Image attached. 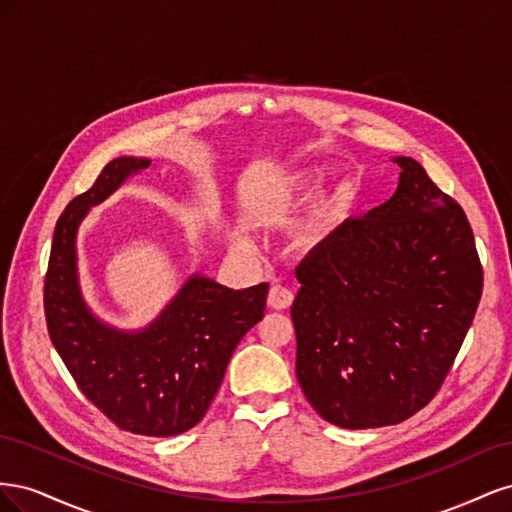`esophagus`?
<instances>
[{"mask_svg":"<svg viewBox=\"0 0 512 512\" xmlns=\"http://www.w3.org/2000/svg\"><path fill=\"white\" fill-rule=\"evenodd\" d=\"M292 301H294L292 290H288L286 286H271L269 297H267L269 307H273V309H288L292 305Z\"/></svg>","mask_w":512,"mask_h":512,"instance_id":"obj_1","label":"esophagus"}]
</instances>
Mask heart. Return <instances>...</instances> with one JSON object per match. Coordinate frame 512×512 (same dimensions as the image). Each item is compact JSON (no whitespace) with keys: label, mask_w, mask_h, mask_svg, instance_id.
<instances>
[{"label":"heart","mask_w":512,"mask_h":512,"mask_svg":"<svg viewBox=\"0 0 512 512\" xmlns=\"http://www.w3.org/2000/svg\"><path fill=\"white\" fill-rule=\"evenodd\" d=\"M322 175H324V173H322L320 168H303V170H297V173H294V175H290V179L284 183V190H282V198H280L282 205H284L286 209L303 205L305 200H309V196H312L314 190L318 188V183L322 181ZM335 211H337L335 198L322 200V205L318 207L312 224H309V226L301 232L297 243H299L301 247L314 245V243L320 239V235H322V228L329 224V220L333 218Z\"/></svg>","instance_id":"heart-1"}]
</instances>
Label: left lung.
Wrapping results in <instances>:
<instances>
[{"label": "left lung", "mask_w": 512, "mask_h": 512, "mask_svg": "<svg viewBox=\"0 0 512 512\" xmlns=\"http://www.w3.org/2000/svg\"><path fill=\"white\" fill-rule=\"evenodd\" d=\"M395 194L305 256L290 316L297 378L337 427L397 425L438 393L483 292L466 213L412 158Z\"/></svg>", "instance_id": "1"}]
</instances>
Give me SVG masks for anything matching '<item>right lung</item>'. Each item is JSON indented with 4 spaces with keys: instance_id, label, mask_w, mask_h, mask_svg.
Returning a JSON list of instances; mask_svg holds the SVG:
<instances>
[{
    "instance_id": "right-lung-1",
    "label": "right lung",
    "mask_w": 512,
    "mask_h": 512,
    "mask_svg": "<svg viewBox=\"0 0 512 512\" xmlns=\"http://www.w3.org/2000/svg\"><path fill=\"white\" fill-rule=\"evenodd\" d=\"M149 166L147 158L108 162L61 213L44 280V314L55 350L91 404L119 429L168 438L207 414L232 352L265 314L269 284L232 290L194 273L138 331L115 329L91 312L79 282L76 232L91 207Z\"/></svg>"
}]
</instances>
